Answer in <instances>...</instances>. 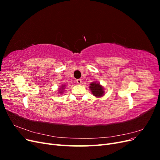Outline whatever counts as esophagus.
<instances>
[{"label":"esophagus","mask_w":160,"mask_h":160,"mask_svg":"<svg viewBox=\"0 0 160 160\" xmlns=\"http://www.w3.org/2000/svg\"><path fill=\"white\" fill-rule=\"evenodd\" d=\"M76 82H77V83L79 84V85H81V84L82 83V81H81V79H77V80H76Z\"/></svg>","instance_id":"obj_1"}]
</instances>
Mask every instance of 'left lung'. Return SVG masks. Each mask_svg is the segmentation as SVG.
I'll return each instance as SVG.
<instances>
[{
  "label": "left lung",
  "mask_w": 160,
  "mask_h": 160,
  "mask_svg": "<svg viewBox=\"0 0 160 160\" xmlns=\"http://www.w3.org/2000/svg\"><path fill=\"white\" fill-rule=\"evenodd\" d=\"M90 85L89 88L93 95L95 97H101L103 95V88L102 86L99 85V83L93 82V83H91Z\"/></svg>",
  "instance_id": "1"
}]
</instances>
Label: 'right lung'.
<instances>
[{"instance_id": "add662e5", "label": "right lung", "mask_w": 160, "mask_h": 160, "mask_svg": "<svg viewBox=\"0 0 160 160\" xmlns=\"http://www.w3.org/2000/svg\"><path fill=\"white\" fill-rule=\"evenodd\" d=\"M64 88H65V86H64V85H62V88H61V91H61L60 93H62V89H64Z\"/></svg>"}]
</instances>
